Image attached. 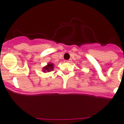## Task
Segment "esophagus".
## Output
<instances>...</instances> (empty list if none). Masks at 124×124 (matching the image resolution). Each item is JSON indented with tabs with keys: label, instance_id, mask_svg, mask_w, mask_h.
<instances>
[{
	"label": "esophagus",
	"instance_id": "1",
	"mask_svg": "<svg viewBox=\"0 0 124 124\" xmlns=\"http://www.w3.org/2000/svg\"><path fill=\"white\" fill-rule=\"evenodd\" d=\"M72 61V60H64V62L65 63H71Z\"/></svg>",
	"mask_w": 124,
	"mask_h": 124
}]
</instances>
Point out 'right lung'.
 I'll use <instances>...</instances> for the list:
<instances>
[{
	"label": "right lung",
	"mask_w": 124,
	"mask_h": 124,
	"mask_svg": "<svg viewBox=\"0 0 124 124\" xmlns=\"http://www.w3.org/2000/svg\"><path fill=\"white\" fill-rule=\"evenodd\" d=\"M51 70H53V64L52 63H49L47 64V66H46L45 67L43 68V71H50Z\"/></svg>",
	"instance_id": "obj_1"
}]
</instances>
